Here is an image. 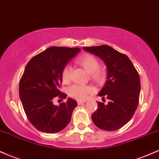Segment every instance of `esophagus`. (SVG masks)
<instances>
[{
    "label": "esophagus",
    "mask_w": 159,
    "mask_h": 159,
    "mask_svg": "<svg viewBox=\"0 0 159 159\" xmlns=\"http://www.w3.org/2000/svg\"><path fill=\"white\" fill-rule=\"evenodd\" d=\"M85 102V101H80V100H79V101H77V104L78 105H81Z\"/></svg>",
    "instance_id": "obj_1"
}]
</instances>
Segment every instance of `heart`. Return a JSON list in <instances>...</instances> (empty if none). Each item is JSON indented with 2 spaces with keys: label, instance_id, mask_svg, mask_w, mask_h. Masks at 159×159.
<instances>
[{
  "label": "heart",
  "instance_id": "b5f03b06",
  "mask_svg": "<svg viewBox=\"0 0 159 159\" xmlns=\"http://www.w3.org/2000/svg\"><path fill=\"white\" fill-rule=\"evenodd\" d=\"M76 63L79 64L87 72L89 73L91 80L97 83H101L106 78V73L103 69L99 67V61L92 55L85 54L80 56L76 59ZM71 71L70 66L66 65L61 70V77L64 83L67 84L70 81ZM93 89L89 85L75 84L70 86L68 89V94L71 98L78 100H85L90 93H92Z\"/></svg>",
  "mask_w": 159,
  "mask_h": 159
}]
</instances>
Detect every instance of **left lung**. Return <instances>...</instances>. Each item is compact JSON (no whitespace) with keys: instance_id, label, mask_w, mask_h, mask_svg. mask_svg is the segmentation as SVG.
Wrapping results in <instances>:
<instances>
[{"instance_id":"1","label":"left lung","mask_w":159,"mask_h":159,"mask_svg":"<svg viewBox=\"0 0 159 159\" xmlns=\"http://www.w3.org/2000/svg\"><path fill=\"white\" fill-rule=\"evenodd\" d=\"M98 56L107 67V80L98 95L110 100L107 104L97 102L92 119L98 128L116 131L132 118L139 103L140 76L126 55L107 45L83 47Z\"/></svg>"}]
</instances>
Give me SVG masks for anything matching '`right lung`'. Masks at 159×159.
Returning <instances> with one entry per match:
<instances>
[{"label":"right lung","instance_id":"add662e5","mask_svg":"<svg viewBox=\"0 0 159 159\" xmlns=\"http://www.w3.org/2000/svg\"><path fill=\"white\" fill-rule=\"evenodd\" d=\"M80 50L79 48L52 46L27 64L19 81V97L28 120L38 131L59 132L70 122L76 101L69 98L56 106L53 100L67 97L59 90L61 70Z\"/></svg>","mask_w":159,"mask_h":159}]
</instances>
